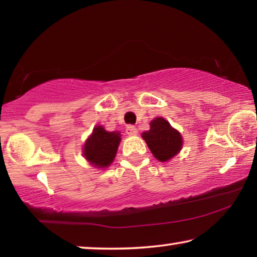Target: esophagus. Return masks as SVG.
Returning <instances> with one entry per match:
<instances>
[{
  "label": "esophagus",
  "instance_id": "esophagus-1",
  "mask_svg": "<svg viewBox=\"0 0 257 257\" xmlns=\"http://www.w3.org/2000/svg\"><path fill=\"white\" fill-rule=\"evenodd\" d=\"M125 132H127L129 136H136L137 133H139L137 132V128L135 127V125H132V124L128 125L127 129H125Z\"/></svg>",
  "mask_w": 257,
  "mask_h": 257
}]
</instances>
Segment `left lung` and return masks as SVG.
I'll use <instances>...</instances> for the list:
<instances>
[{
  "mask_svg": "<svg viewBox=\"0 0 257 257\" xmlns=\"http://www.w3.org/2000/svg\"><path fill=\"white\" fill-rule=\"evenodd\" d=\"M149 149L159 162H167L178 155L182 148V137L163 117H156L150 122V130L142 134Z\"/></svg>",
  "mask_w": 257,
  "mask_h": 257,
  "instance_id": "8db88e82",
  "label": "left lung"
}]
</instances>
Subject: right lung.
<instances>
[{"label": "right lung", "instance_id": "add662e5", "mask_svg": "<svg viewBox=\"0 0 257 257\" xmlns=\"http://www.w3.org/2000/svg\"><path fill=\"white\" fill-rule=\"evenodd\" d=\"M120 141V132H107L102 125H97L84 144L83 155L91 165L108 167L115 158Z\"/></svg>", "mask_w": 257, "mask_h": 257}]
</instances>
